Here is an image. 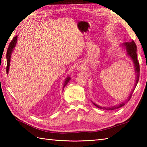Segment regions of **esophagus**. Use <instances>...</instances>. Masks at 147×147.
<instances>
[{
    "label": "esophagus",
    "mask_w": 147,
    "mask_h": 147,
    "mask_svg": "<svg viewBox=\"0 0 147 147\" xmlns=\"http://www.w3.org/2000/svg\"><path fill=\"white\" fill-rule=\"evenodd\" d=\"M85 64H84V63H83V62H80V63L78 64L77 65V69L79 71H83L84 69H85Z\"/></svg>",
    "instance_id": "1"
}]
</instances>
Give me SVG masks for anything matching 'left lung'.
<instances>
[{"label":"left lung","mask_w":147,"mask_h":147,"mask_svg":"<svg viewBox=\"0 0 147 147\" xmlns=\"http://www.w3.org/2000/svg\"><path fill=\"white\" fill-rule=\"evenodd\" d=\"M124 47H125L126 49V51L127 54H128L131 58L132 59V60L133 61L134 64H135V72L136 73V81H135V86H134V89H133L131 93L129 96L127 98V101H129L131 97V95L133 94V93L135 90L136 86L137 85V83H138V81H139V78H140V64H139V62L138 61V59H137V55H136V45L135 42L133 41L131 42H127V43H124L123 45ZM96 107H98L99 109H105V110H114V109H117L118 108H120L121 107H123V105H124V103H121V104H119V105H116V106H113V107H102L100 106H99L98 105L95 104V103H93Z\"/></svg>","instance_id":"obj_1"}]
</instances>
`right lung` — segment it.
I'll return each mask as SVG.
<instances>
[{
	"label": "right lung",
	"instance_id": "obj_1",
	"mask_svg": "<svg viewBox=\"0 0 147 147\" xmlns=\"http://www.w3.org/2000/svg\"><path fill=\"white\" fill-rule=\"evenodd\" d=\"M17 42V36H16L14 37V38L12 39V41L10 42V44L9 45V47L7 48V54H6V58H7V67H6V72L7 73H8L9 71V65H10V60H11V52L13 51V49L14 48V47L16 45V43ZM70 80V78L68 77L66 79L65 82L64 84V86L67 85L69 81Z\"/></svg>",
	"mask_w": 147,
	"mask_h": 147
}]
</instances>
